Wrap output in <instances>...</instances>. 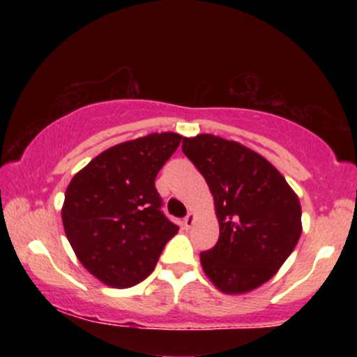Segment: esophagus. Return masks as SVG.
<instances>
[{
	"label": "esophagus",
	"mask_w": 357,
	"mask_h": 357,
	"mask_svg": "<svg viewBox=\"0 0 357 357\" xmlns=\"http://www.w3.org/2000/svg\"><path fill=\"white\" fill-rule=\"evenodd\" d=\"M195 224V214L193 213H188L187 216H185V219H183V226L187 227V229H190Z\"/></svg>",
	"instance_id": "obj_1"
}]
</instances>
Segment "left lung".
<instances>
[{"mask_svg": "<svg viewBox=\"0 0 357 357\" xmlns=\"http://www.w3.org/2000/svg\"><path fill=\"white\" fill-rule=\"evenodd\" d=\"M182 151L214 198L219 238L199 253L213 284L243 294L271 280L299 242L301 203L286 178L255 151L214 135L183 138Z\"/></svg>", "mask_w": 357, "mask_h": 357, "instance_id": "left-lung-1", "label": "left lung"}]
</instances>
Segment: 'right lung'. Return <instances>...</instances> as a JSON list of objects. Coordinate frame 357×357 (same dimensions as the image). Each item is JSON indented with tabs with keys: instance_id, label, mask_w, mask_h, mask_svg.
Masks as SVG:
<instances>
[{
	"instance_id": "obj_1",
	"label": "right lung",
	"mask_w": 357,
	"mask_h": 357,
	"mask_svg": "<svg viewBox=\"0 0 357 357\" xmlns=\"http://www.w3.org/2000/svg\"><path fill=\"white\" fill-rule=\"evenodd\" d=\"M177 133H153L112 146L68 185L63 226L76 257L110 287H131L153 273L178 227L160 211L155 175L178 148Z\"/></svg>"
}]
</instances>
